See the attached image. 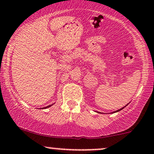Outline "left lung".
<instances>
[{
    "label": "left lung",
    "mask_w": 154,
    "mask_h": 154,
    "mask_svg": "<svg viewBox=\"0 0 154 154\" xmlns=\"http://www.w3.org/2000/svg\"><path fill=\"white\" fill-rule=\"evenodd\" d=\"M129 104V103H128ZM128 104H127V105H128ZM127 105H125V107H122V108L121 109H117V110H116V111H115V112H112V113H115V112H119V111H120V110H122V109H124V108H125V107H126V106H127Z\"/></svg>",
    "instance_id": "left-lung-1"
}]
</instances>
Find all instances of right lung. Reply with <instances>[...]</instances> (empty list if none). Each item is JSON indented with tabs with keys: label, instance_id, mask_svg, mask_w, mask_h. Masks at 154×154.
<instances>
[{
	"label": "right lung",
	"instance_id": "obj_1",
	"mask_svg": "<svg viewBox=\"0 0 154 154\" xmlns=\"http://www.w3.org/2000/svg\"><path fill=\"white\" fill-rule=\"evenodd\" d=\"M54 104H52V105H48V106H47V107H42V108H43V109H46V108H48V107H50L51 106V105H54Z\"/></svg>",
	"mask_w": 154,
	"mask_h": 154
}]
</instances>
